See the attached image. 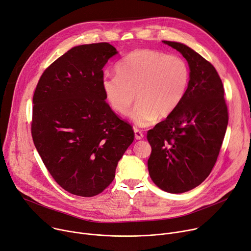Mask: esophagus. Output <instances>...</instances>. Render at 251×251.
I'll use <instances>...</instances> for the list:
<instances>
[{
    "label": "esophagus",
    "instance_id": "esophagus-1",
    "mask_svg": "<svg viewBox=\"0 0 251 251\" xmlns=\"http://www.w3.org/2000/svg\"><path fill=\"white\" fill-rule=\"evenodd\" d=\"M134 135H135V139L136 140H141L144 137L143 133L141 131H139L138 129H136V128H134Z\"/></svg>",
    "mask_w": 251,
    "mask_h": 251
}]
</instances>
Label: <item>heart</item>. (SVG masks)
<instances>
[{
    "label": "heart",
    "instance_id": "b5f03b06",
    "mask_svg": "<svg viewBox=\"0 0 251 251\" xmlns=\"http://www.w3.org/2000/svg\"><path fill=\"white\" fill-rule=\"evenodd\" d=\"M117 76L105 75L101 86L106 101L120 115L130 112V119L139 127L165 118L183 99L189 83V68L183 58L151 49L127 54L116 66Z\"/></svg>",
    "mask_w": 251,
    "mask_h": 251
}]
</instances>
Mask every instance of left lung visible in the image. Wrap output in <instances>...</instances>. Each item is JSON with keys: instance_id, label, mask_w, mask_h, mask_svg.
<instances>
[{"instance_id": "8db88e82", "label": "left lung", "mask_w": 251, "mask_h": 251, "mask_svg": "<svg viewBox=\"0 0 251 251\" xmlns=\"http://www.w3.org/2000/svg\"><path fill=\"white\" fill-rule=\"evenodd\" d=\"M162 42L186 59L190 76L178 107L147 133L152 148L148 170L159 188L183 193L210 174L224 139L228 112L215 68L184 44Z\"/></svg>"}]
</instances>
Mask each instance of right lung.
Segmentation results:
<instances>
[{"label":"right lung","mask_w":251,"mask_h":251,"mask_svg":"<svg viewBox=\"0 0 251 251\" xmlns=\"http://www.w3.org/2000/svg\"><path fill=\"white\" fill-rule=\"evenodd\" d=\"M118 54L109 43L73 47L41 76L33 97L32 137L57 183L92 197L115 177L134 140L132 127L105 102L103 68Z\"/></svg>","instance_id":"obj_1"}]
</instances>
